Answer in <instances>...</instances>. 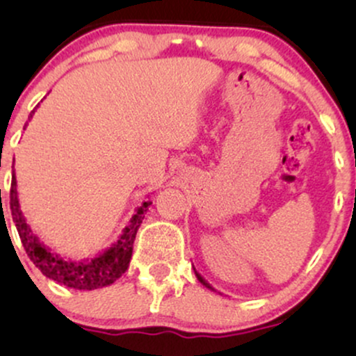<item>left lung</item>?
<instances>
[{"mask_svg": "<svg viewBox=\"0 0 356 356\" xmlns=\"http://www.w3.org/2000/svg\"><path fill=\"white\" fill-rule=\"evenodd\" d=\"M194 273H195V276H197V280H199V281H201V283H202L204 286H206V288H209V289H211V291H216V289H214V288H212V286H211L209 283H207V281H206V280H204V277H202L201 275H199V273H197V271H195V268H194Z\"/></svg>", "mask_w": 356, "mask_h": 356, "instance_id": "left-lung-1", "label": "left lung"}]
</instances>
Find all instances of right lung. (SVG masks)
<instances>
[{"mask_svg":"<svg viewBox=\"0 0 356 356\" xmlns=\"http://www.w3.org/2000/svg\"><path fill=\"white\" fill-rule=\"evenodd\" d=\"M35 110L30 113V118L33 117ZM150 201H144L140 207H137L136 214L129 220L125 229L122 231L112 246L99 252L97 256L87 257L81 261L67 259L61 257L56 252H53L50 248H47L40 241L38 236L28 226L22 209H19L18 191H16V177L13 175L10 191V207L11 216H13L15 226L18 229L19 238H22L23 248L26 251L28 257L33 261V264L44 276L56 283L68 286L73 289H83V291H92V289L104 288L108 286L120 277L127 271L132 257V248L136 234L140 227L144 214L149 209Z\"/></svg>","mask_w":356,"mask_h":356,"instance_id":"obj_1","label":"right lung"}]
</instances>
